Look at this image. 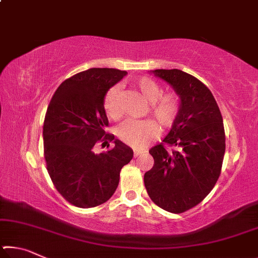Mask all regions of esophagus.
I'll list each match as a JSON object with an SVG mask.
<instances>
[{
  "label": "esophagus",
  "instance_id": "obj_1",
  "mask_svg": "<svg viewBox=\"0 0 258 258\" xmlns=\"http://www.w3.org/2000/svg\"><path fill=\"white\" fill-rule=\"evenodd\" d=\"M143 154V150H134V157H138Z\"/></svg>",
  "mask_w": 258,
  "mask_h": 258
}]
</instances>
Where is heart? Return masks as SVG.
<instances>
[{
  "label": "heart",
  "instance_id": "heart-1",
  "mask_svg": "<svg viewBox=\"0 0 258 258\" xmlns=\"http://www.w3.org/2000/svg\"><path fill=\"white\" fill-rule=\"evenodd\" d=\"M146 102L149 103L148 113L163 128L174 124L178 112V98L175 93H163L161 86L149 77H140L133 82ZM103 109L111 119H118L121 115L119 87L109 89L103 98ZM159 133L158 126L152 120H127L117 128V137L133 148H143Z\"/></svg>",
  "mask_w": 258,
  "mask_h": 258
}]
</instances>
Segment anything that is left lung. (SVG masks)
Here are the masks:
<instances>
[{
	"mask_svg": "<svg viewBox=\"0 0 258 258\" xmlns=\"http://www.w3.org/2000/svg\"><path fill=\"white\" fill-rule=\"evenodd\" d=\"M150 73L172 86L180 107L165 145L149 150L154 166L145 174L148 195L157 206L182 213L198 205L212 191L221 174L225 134L220 108L206 85L180 69Z\"/></svg>",
	"mask_w": 258,
	"mask_h": 258,
	"instance_id": "left-lung-1",
	"label": "left lung"
}]
</instances>
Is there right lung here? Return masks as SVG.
<instances>
[{"instance_id": "right-lung-1", "label": "right lung", "mask_w": 258, "mask_h": 258, "mask_svg": "<svg viewBox=\"0 0 258 258\" xmlns=\"http://www.w3.org/2000/svg\"><path fill=\"white\" fill-rule=\"evenodd\" d=\"M126 74L113 68L78 73L61 83L47 107L43 125L47 172L59 194L76 207L106 203L118 186L120 169L133 158L128 146L104 131V94ZM98 142L107 146L113 142L114 147L95 154Z\"/></svg>"}]
</instances>
